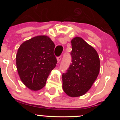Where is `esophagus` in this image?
Wrapping results in <instances>:
<instances>
[{"mask_svg": "<svg viewBox=\"0 0 120 120\" xmlns=\"http://www.w3.org/2000/svg\"><path fill=\"white\" fill-rule=\"evenodd\" d=\"M61 59V56H59V57H57V62H60V60Z\"/></svg>", "mask_w": 120, "mask_h": 120, "instance_id": "obj_1", "label": "esophagus"}]
</instances>
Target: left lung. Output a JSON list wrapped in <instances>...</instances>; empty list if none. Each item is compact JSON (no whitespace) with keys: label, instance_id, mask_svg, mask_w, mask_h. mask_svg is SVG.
Wrapping results in <instances>:
<instances>
[{"label":"left lung","instance_id":"obj_1","mask_svg":"<svg viewBox=\"0 0 120 120\" xmlns=\"http://www.w3.org/2000/svg\"><path fill=\"white\" fill-rule=\"evenodd\" d=\"M71 64L63 74V89L71 97L83 95L91 87L100 71L98 52L81 37L71 41Z\"/></svg>","mask_w":120,"mask_h":120}]
</instances>
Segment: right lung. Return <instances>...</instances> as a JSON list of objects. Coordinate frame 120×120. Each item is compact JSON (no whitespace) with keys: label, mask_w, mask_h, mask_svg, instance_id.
<instances>
[{"label":"right lung","mask_w":120,"mask_h":120,"mask_svg":"<svg viewBox=\"0 0 120 120\" xmlns=\"http://www.w3.org/2000/svg\"><path fill=\"white\" fill-rule=\"evenodd\" d=\"M54 48V43L46 35L34 37L19 48L16 57L18 74L28 89L37 91L45 86L57 63Z\"/></svg>","instance_id":"1"}]
</instances>
